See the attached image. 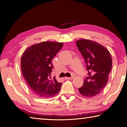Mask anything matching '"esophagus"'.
I'll use <instances>...</instances> for the list:
<instances>
[{"label":"esophagus","mask_w":127,"mask_h":127,"mask_svg":"<svg viewBox=\"0 0 127 127\" xmlns=\"http://www.w3.org/2000/svg\"><path fill=\"white\" fill-rule=\"evenodd\" d=\"M73 77H65L64 78V79L65 80H71V79H73Z\"/></svg>","instance_id":"obj_1"}]
</instances>
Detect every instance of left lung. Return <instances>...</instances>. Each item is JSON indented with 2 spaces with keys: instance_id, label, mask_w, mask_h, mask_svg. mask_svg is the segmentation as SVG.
<instances>
[{
  "instance_id": "left-lung-1",
  "label": "left lung",
  "mask_w": 127,
  "mask_h": 127,
  "mask_svg": "<svg viewBox=\"0 0 127 127\" xmlns=\"http://www.w3.org/2000/svg\"><path fill=\"white\" fill-rule=\"evenodd\" d=\"M76 44L84 57L88 71L83 85L78 91L87 97L95 96L108 82L112 65L111 54L105 47L89 39H79Z\"/></svg>"
}]
</instances>
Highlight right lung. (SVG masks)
I'll list each match as a JSON object with an SVG mask.
<instances>
[{
	"instance_id": "1",
	"label": "right lung",
	"mask_w": 127,
	"mask_h": 127,
	"mask_svg": "<svg viewBox=\"0 0 127 127\" xmlns=\"http://www.w3.org/2000/svg\"><path fill=\"white\" fill-rule=\"evenodd\" d=\"M63 46V43L43 42L29 47L21 57L22 75L32 93L42 98L54 96L62 83L51 79L52 60Z\"/></svg>"
}]
</instances>
